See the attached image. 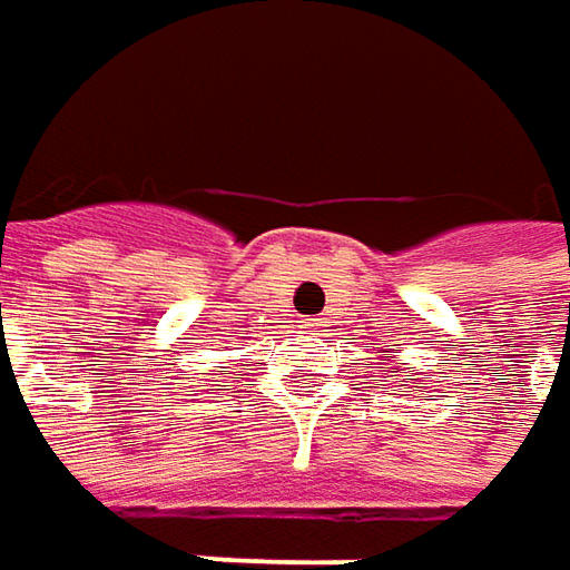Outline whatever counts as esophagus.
<instances>
[{"mask_svg":"<svg viewBox=\"0 0 570 570\" xmlns=\"http://www.w3.org/2000/svg\"><path fill=\"white\" fill-rule=\"evenodd\" d=\"M320 326H323V323H320V320H311V323H304V330H311V333H317Z\"/></svg>","mask_w":570,"mask_h":570,"instance_id":"34e87169","label":"esophagus"}]
</instances>
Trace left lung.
Listing matches in <instances>:
<instances>
[{"instance_id": "1", "label": "left lung", "mask_w": 570, "mask_h": 570, "mask_svg": "<svg viewBox=\"0 0 570 570\" xmlns=\"http://www.w3.org/2000/svg\"><path fill=\"white\" fill-rule=\"evenodd\" d=\"M390 358H393V355H386V362H390ZM390 377L400 383V386H405L409 381H415V377H412L409 371H403V367H393V371H390Z\"/></svg>"}]
</instances>
